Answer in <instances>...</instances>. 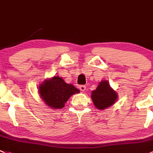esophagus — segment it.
<instances>
[{
	"instance_id": "1",
	"label": "esophagus",
	"mask_w": 153,
	"mask_h": 153,
	"mask_svg": "<svg viewBox=\"0 0 153 153\" xmlns=\"http://www.w3.org/2000/svg\"><path fill=\"white\" fill-rule=\"evenodd\" d=\"M79 88L81 91H85L86 90V86L85 85H79Z\"/></svg>"
}]
</instances>
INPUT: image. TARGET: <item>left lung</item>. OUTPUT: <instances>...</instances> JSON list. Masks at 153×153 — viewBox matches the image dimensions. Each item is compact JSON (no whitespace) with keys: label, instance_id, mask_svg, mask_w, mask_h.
Masks as SVG:
<instances>
[{"label":"left lung","instance_id":"8db88e82","mask_svg":"<svg viewBox=\"0 0 153 153\" xmlns=\"http://www.w3.org/2000/svg\"><path fill=\"white\" fill-rule=\"evenodd\" d=\"M91 97L96 108L103 111L116 102L118 94L111 87L108 80H102L99 82L97 89L91 92Z\"/></svg>","mask_w":153,"mask_h":153}]
</instances>
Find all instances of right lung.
<instances>
[{"label":"right lung","instance_id":"1","mask_svg":"<svg viewBox=\"0 0 153 153\" xmlns=\"http://www.w3.org/2000/svg\"><path fill=\"white\" fill-rule=\"evenodd\" d=\"M39 94L44 103L52 109H61L72 95L79 90L68 84L60 76H53L44 80L39 85Z\"/></svg>","mask_w":153,"mask_h":153}]
</instances>
